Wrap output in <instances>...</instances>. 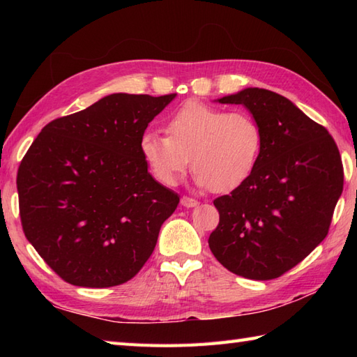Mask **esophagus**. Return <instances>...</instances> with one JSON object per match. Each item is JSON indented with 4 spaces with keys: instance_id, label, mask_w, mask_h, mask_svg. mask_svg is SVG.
<instances>
[{
    "instance_id": "34e87169",
    "label": "esophagus",
    "mask_w": 357,
    "mask_h": 357,
    "mask_svg": "<svg viewBox=\"0 0 357 357\" xmlns=\"http://www.w3.org/2000/svg\"><path fill=\"white\" fill-rule=\"evenodd\" d=\"M181 206L185 208H192V207L198 206V201L193 198H187V196H183V198H181Z\"/></svg>"
}]
</instances>
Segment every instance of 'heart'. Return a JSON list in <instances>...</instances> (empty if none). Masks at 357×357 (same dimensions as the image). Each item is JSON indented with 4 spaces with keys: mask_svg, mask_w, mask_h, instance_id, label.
<instances>
[{
    "mask_svg": "<svg viewBox=\"0 0 357 357\" xmlns=\"http://www.w3.org/2000/svg\"><path fill=\"white\" fill-rule=\"evenodd\" d=\"M165 130H147L139 141L144 161L165 185H176L192 162L199 187L231 192L252 176L261 158L262 128L247 112L187 102L169 118Z\"/></svg>",
    "mask_w": 357,
    "mask_h": 357,
    "instance_id": "1",
    "label": "heart"
}]
</instances>
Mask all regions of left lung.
I'll return each instance as SVG.
<instances>
[{
    "label": "left lung",
    "mask_w": 357,
    "mask_h": 357,
    "mask_svg": "<svg viewBox=\"0 0 357 357\" xmlns=\"http://www.w3.org/2000/svg\"><path fill=\"white\" fill-rule=\"evenodd\" d=\"M216 102L244 105L264 144L252 176L213 201L219 224L210 250L234 275L279 278L327 236L344 187L337 146L327 128L271 90L247 87Z\"/></svg>",
    "instance_id": "obj_1"
}]
</instances>
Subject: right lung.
Segmentation results:
<instances>
[{"label": "right lung", "instance_id": "add662e5", "mask_svg": "<svg viewBox=\"0 0 357 357\" xmlns=\"http://www.w3.org/2000/svg\"><path fill=\"white\" fill-rule=\"evenodd\" d=\"M174 98L107 95L52 121L22 158V230L66 282L124 284L153 253L179 196L149 173L139 141Z\"/></svg>", "mask_w": 357, "mask_h": 357}]
</instances>
